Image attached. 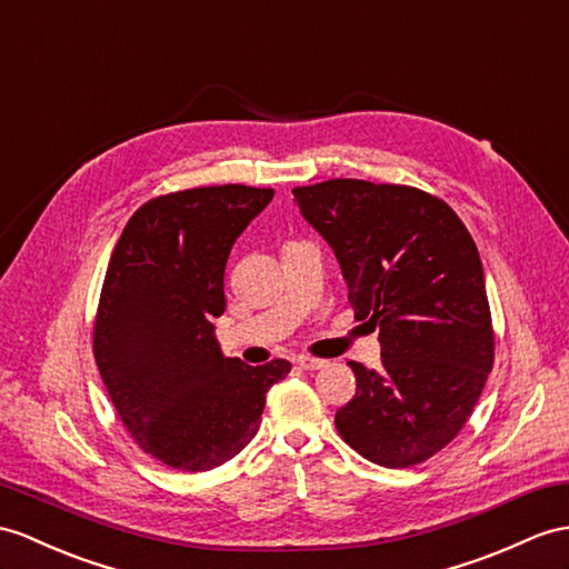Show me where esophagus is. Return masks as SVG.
<instances>
[{
	"label": "esophagus",
	"mask_w": 569,
	"mask_h": 569,
	"mask_svg": "<svg viewBox=\"0 0 569 569\" xmlns=\"http://www.w3.org/2000/svg\"><path fill=\"white\" fill-rule=\"evenodd\" d=\"M297 365H299L301 369H307V371H316V369L328 367L326 359H316V357H309V355H299V357H297Z\"/></svg>",
	"instance_id": "34e87169"
}]
</instances>
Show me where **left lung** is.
I'll return each mask as SVG.
<instances>
[{
	"mask_svg": "<svg viewBox=\"0 0 569 569\" xmlns=\"http://www.w3.org/2000/svg\"><path fill=\"white\" fill-rule=\"evenodd\" d=\"M292 192L340 262L355 318L379 326L381 367L350 362L357 393L336 412L338 432L371 463H422L459 435L492 371L478 248L418 188L336 178Z\"/></svg>",
	"mask_w": 569,
	"mask_h": 569,
	"instance_id": "obj_1",
	"label": "left lung"
}]
</instances>
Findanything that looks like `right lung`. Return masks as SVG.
<instances>
[{"instance_id":"right-lung-1","label":"right lung","mask_w":569,"mask_h":569,"mask_svg":"<svg viewBox=\"0 0 569 569\" xmlns=\"http://www.w3.org/2000/svg\"><path fill=\"white\" fill-rule=\"evenodd\" d=\"M274 190L212 186L149 200L110 256L93 357L132 439L176 470L217 468L258 432L270 386L292 365L224 357L214 318L227 309L231 246Z\"/></svg>"}]
</instances>
